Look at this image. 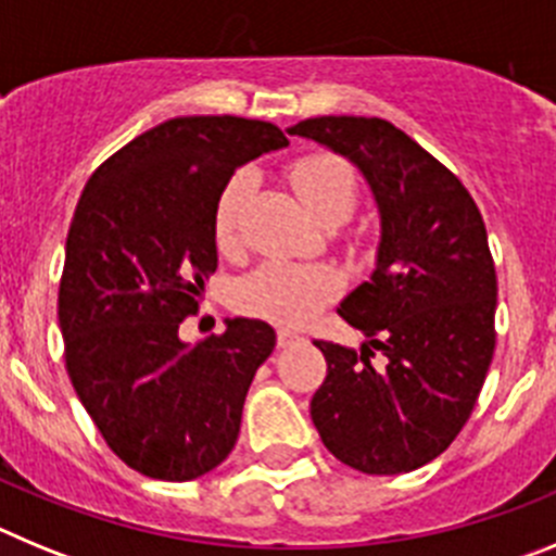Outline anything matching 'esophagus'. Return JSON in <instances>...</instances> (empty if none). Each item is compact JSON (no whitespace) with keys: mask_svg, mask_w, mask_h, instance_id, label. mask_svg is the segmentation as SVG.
I'll return each mask as SVG.
<instances>
[{"mask_svg":"<svg viewBox=\"0 0 556 556\" xmlns=\"http://www.w3.org/2000/svg\"><path fill=\"white\" fill-rule=\"evenodd\" d=\"M298 339H301V333L298 331H289V328H281V331H278V345L281 348H289L292 342H298Z\"/></svg>","mask_w":556,"mask_h":556,"instance_id":"1","label":"esophagus"}]
</instances>
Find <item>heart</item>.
Instances as JSON below:
<instances>
[{
    "label": "heart",
    "mask_w": 556,
    "mask_h": 556,
    "mask_svg": "<svg viewBox=\"0 0 556 556\" xmlns=\"http://www.w3.org/2000/svg\"><path fill=\"white\" fill-rule=\"evenodd\" d=\"M303 208L320 225H342L356 208V172L348 161L331 152H314L294 161L289 169ZM253 191V172H233L217 194L214 205V239L223 250L236 248L242 211ZM342 289L339 275L326 264L264 262L248 273L236 287V306L244 314L278 323L303 326L333 301Z\"/></svg>",
    "instance_id": "heart-1"
}]
</instances>
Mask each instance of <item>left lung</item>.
<instances>
[{
	"instance_id": "obj_1",
	"label": "left lung",
	"mask_w": 556,
	"mask_h": 556,
	"mask_svg": "<svg viewBox=\"0 0 556 556\" xmlns=\"http://www.w3.org/2000/svg\"><path fill=\"white\" fill-rule=\"evenodd\" d=\"M345 155L381 219L370 281L339 303L362 351L314 342L328 376L312 397L326 448L370 476L409 473L468 424L495 351V264L488 230L454 172L376 116H317L289 127ZM378 350L384 368L369 358Z\"/></svg>"
}]
</instances>
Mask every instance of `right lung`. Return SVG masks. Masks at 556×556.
Returning a JSON list of instances; mask_svg holds the SVG:
<instances>
[{
  "label": "right lung",
  "instance_id": "add662e5",
  "mask_svg": "<svg viewBox=\"0 0 556 556\" xmlns=\"http://www.w3.org/2000/svg\"><path fill=\"white\" fill-rule=\"evenodd\" d=\"M287 144L269 122L178 116L113 152L83 189L58 292L66 370L108 448L150 479H198L233 451L275 331L233 317L186 345L178 328L217 269L219 189Z\"/></svg>",
  "mask_w": 556,
  "mask_h": 556
}]
</instances>
